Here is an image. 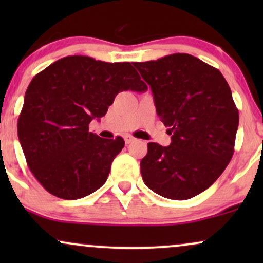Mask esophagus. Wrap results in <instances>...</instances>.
I'll use <instances>...</instances> for the list:
<instances>
[{"label":"esophagus","instance_id":"34e87169","mask_svg":"<svg viewBox=\"0 0 263 263\" xmlns=\"http://www.w3.org/2000/svg\"><path fill=\"white\" fill-rule=\"evenodd\" d=\"M134 141H135V138L132 137V136H126V137H125L126 144H129V143H131V142H134Z\"/></svg>","mask_w":263,"mask_h":263}]
</instances>
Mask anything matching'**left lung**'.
<instances>
[{"mask_svg":"<svg viewBox=\"0 0 263 263\" xmlns=\"http://www.w3.org/2000/svg\"><path fill=\"white\" fill-rule=\"evenodd\" d=\"M134 65L172 135L167 147L147 144L142 179L161 197H195L221 176L234 155L238 110L230 86L218 69L185 53Z\"/></svg>","mask_w":263,"mask_h":263,"instance_id":"8db88e82","label":"left lung"}]
</instances>
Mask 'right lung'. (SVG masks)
I'll list each match as a JSON object with an SVG mask.
<instances>
[{
	"instance_id": "right-lung-1",
	"label": "right lung",
	"mask_w": 263,
	"mask_h": 263,
	"mask_svg": "<svg viewBox=\"0 0 263 263\" xmlns=\"http://www.w3.org/2000/svg\"><path fill=\"white\" fill-rule=\"evenodd\" d=\"M146 89L131 63L85 55L64 57L35 75L17 128L27 164L43 188L74 200L104 185L125 141L99 137L89 123L105 116L119 92Z\"/></svg>"
}]
</instances>
